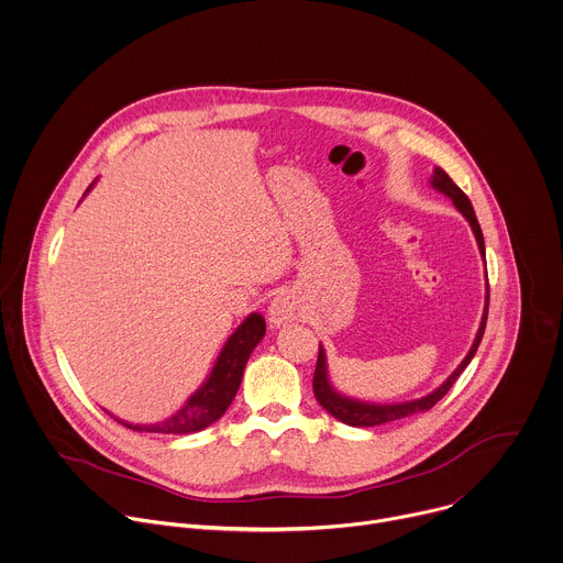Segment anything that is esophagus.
<instances>
[{"label":"esophagus","instance_id":"34e87169","mask_svg":"<svg viewBox=\"0 0 563 563\" xmlns=\"http://www.w3.org/2000/svg\"><path fill=\"white\" fill-rule=\"evenodd\" d=\"M297 317V303L290 295H277L268 306V321L273 325H284Z\"/></svg>","mask_w":563,"mask_h":563}]
</instances>
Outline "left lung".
Wrapping results in <instances>:
<instances>
[{"label": "left lung", "mask_w": 563, "mask_h": 563, "mask_svg": "<svg viewBox=\"0 0 563 563\" xmlns=\"http://www.w3.org/2000/svg\"><path fill=\"white\" fill-rule=\"evenodd\" d=\"M432 188L443 191L445 196H450L456 205V209L467 218V222L472 224V231L476 235V242H478V249L481 253L485 255V240H483V231H481V224L476 220V213H474V207L470 202V198L465 196V191L459 188L445 170L441 168H434L432 173ZM487 312H489V284H487V297H485V312H483V321H481V328H478V334H476V341L470 350V354L465 356V361L459 365V369L454 374L450 375L437 390H432L430 395L421 397V399H415V401H404V404H365V401H356V399H350V397H343L339 395L330 379H328V372H325V354H323V347L319 345V358H317V369H314V379H312V388H314V397L317 401L330 412L334 415L339 421L347 423V426H354V428H365V426H379V423H388V421H395V419H404L408 415H415V412H423V410H430L450 388L452 384L456 382V377L463 374V369L470 365V361L474 358L481 341H483V334H485V325H487Z\"/></svg>", "instance_id": "obj_1"}]
</instances>
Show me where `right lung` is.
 I'll list each match as a JSON object with an SVG mask.
<instances>
[{
  "instance_id": "obj_1",
  "label": "right lung",
  "mask_w": 563,
  "mask_h": 563,
  "mask_svg": "<svg viewBox=\"0 0 563 563\" xmlns=\"http://www.w3.org/2000/svg\"><path fill=\"white\" fill-rule=\"evenodd\" d=\"M264 332H266V321L260 314H251L222 347L209 379L170 419L153 426H133L126 421H120V423L137 432H164V434H188V432L205 430L207 426L218 421L229 408V404L233 401L238 386L242 382L246 361L255 350V345L262 341Z\"/></svg>"
}]
</instances>
